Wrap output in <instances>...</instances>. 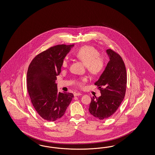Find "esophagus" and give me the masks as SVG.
<instances>
[{
    "instance_id": "1",
    "label": "esophagus",
    "mask_w": 155,
    "mask_h": 155,
    "mask_svg": "<svg viewBox=\"0 0 155 155\" xmlns=\"http://www.w3.org/2000/svg\"><path fill=\"white\" fill-rule=\"evenodd\" d=\"M82 94L80 93H74V96H79V95H81Z\"/></svg>"
}]
</instances>
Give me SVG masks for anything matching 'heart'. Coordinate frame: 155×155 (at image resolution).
I'll return each instance as SVG.
<instances>
[{"mask_svg":"<svg viewBox=\"0 0 155 155\" xmlns=\"http://www.w3.org/2000/svg\"><path fill=\"white\" fill-rule=\"evenodd\" d=\"M74 56L80 61L84 62L86 69L90 73L97 74L103 70L104 68V60L99 56L100 54L98 51L95 48L91 46H84L81 47L75 51ZM69 65V62L66 58H64L61 62V66L63 68H66ZM86 78L77 81V84L82 87L84 82Z\"/></svg>","mask_w":155,"mask_h":155,"instance_id":"b5f03b06","label":"heart"}]
</instances>
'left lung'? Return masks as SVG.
Instances as JSON below:
<instances>
[{"label": "left lung", "mask_w": 155, "mask_h": 155, "mask_svg": "<svg viewBox=\"0 0 155 155\" xmlns=\"http://www.w3.org/2000/svg\"><path fill=\"white\" fill-rule=\"evenodd\" d=\"M106 52L110 61L94 84L98 86L101 95L91 98L89 108L90 113L100 120L116 112L124 98L127 86L126 69L122 57L111 49Z\"/></svg>", "instance_id": "8db88e82"}]
</instances>
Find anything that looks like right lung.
<instances>
[{
	"instance_id": "1",
	"label": "right lung",
	"mask_w": 155,
	"mask_h": 155,
	"mask_svg": "<svg viewBox=\"0 0 155 155\" xmlns=\"http://www.w3.org/2000/svg\"><path fill=\"white\" fill-rule=\"evenodd\" d=\"M74 45H57L39 53L30 63L27 74L28 94L39 115L54 122L62 117L74 97L70 93H58L57 76L61 62Z\"/></svg>"
}]
</instances>
